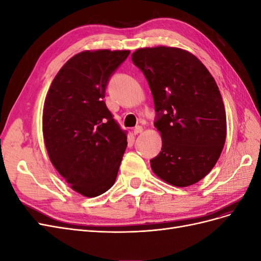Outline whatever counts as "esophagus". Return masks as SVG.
<instances>
[{"label": "esophagus", "mask_w": 261, "mask_h": 261, "mask_svg": "<svg viewBox=\"0 0 261 261\" xmlns=\"http://www.w3.org/2000/svg\"><path fill=\"white\" fill-rule=\"evenodd\" d=\"M143 132H144L143 126H136V127L134 128V134H135V135H138V134H141Z\"/></svg>", "instance_id": "obj_1"}]
</instances>
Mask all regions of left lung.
<instances>
[{"mask_svg":"<svg viewBox=\"0 0 261 261\" xmlns=\"http://www.w3.org/2000/svg\"><path fill=\"white\" fill-rule=\"evenodd\" d=\"M132 61L151 90L162 148L150 160L154 174L186 187L215 167L225 143L226 115L218 85L194 54L171 46L138 49Z\"/></svg>","mask_w":261,"mask_h":261,"instance_id":"8db88e82","label":"left lung"}]
</instances>
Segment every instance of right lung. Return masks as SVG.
<instances>
[{
  "label": "right lung",
  "mask_w": 261,
  "mask_h": 261,
  "mask_svg": "<svg viewBox=\"0 0 261 261\" xmlns=\"http://www.w3.org/2000/svg\"><path fill=\"white\" fill-rule=\"evenodd\" d=\"M128 50L84 51L59 70L46 93L42 132L46 151L75 192L97 197L111 188L127 146L103 98Z\"/></svg>",
  "instance_id": "1"
}]
</instances>
